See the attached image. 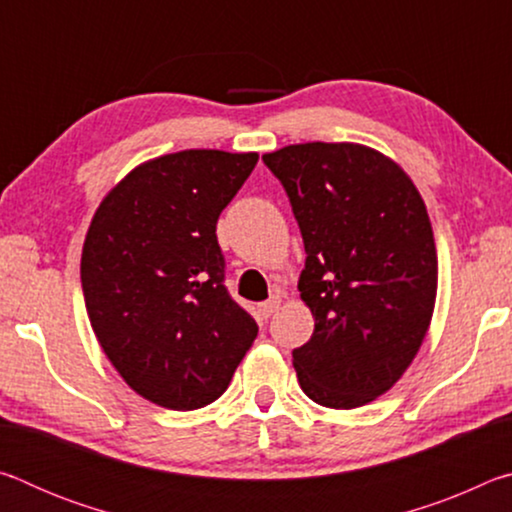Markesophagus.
I'll return each instance as SVG.
<instances>
[{
  "label": "esophagus",
  "instance_id": "1",
  "mask_svg": "<svg viewBox=\"0 0 512 512\" xmlns=\"http://www.w3.org/2000/svg\"><path fill=\"white\" fill-rule=\"evenodd\" d=\"M280 302H282L280 298H271V300H266V302H262V305H259V307H257V311H259V316H262L264 320H266V318H271V316L275 314V311H277V309H280Z\"/></svg>",
  "mask_w": 512,
  "mask_h": 512
}]
</instances>
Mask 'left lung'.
<instances>
[{"label":"left lung","mask_w":512,"mask_h":512,"mask_svg":"<svg viewBox=\"0 0 512 512\" xmlns=\"http://www.w3.org/2000/svg\"><path fill=\"white\" fill-rule=\"evenodd\" d=\"M262 160L307 253L298 289L316 325L293 350L300 388L357 409L404 375L429 329L438 257L427 207L393 160L361 144H291Z\"/></svg>","instance_id":"8db88e82"}]
</instances>
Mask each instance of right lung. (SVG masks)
I'll list each match as a JSON object with an SVG mask.
<instances>
[{
    "mask_svg": "<svg viewBox=\"0 0 512 512\" xmlns=\"http://www.w3.org/2000/svg\"><path fill=\"white\" fill-rule=\"evenodd\" d=\"M257 153L189 149L133 169L103 198L81 257L94 334L135 393L164 409L214 402L257 336L225 289L216 221Z\"/></svg>",
    "mask_w": 512,
    "mask_h": 512,
    "instance_id": "1",
    "label": "right lung"
}]
</instances>
